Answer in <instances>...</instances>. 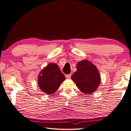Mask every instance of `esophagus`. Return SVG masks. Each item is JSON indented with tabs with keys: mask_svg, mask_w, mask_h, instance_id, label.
I'll return each mask as SVG.
<instances>
[{
	"mask_svg": "<svg viewBox=\"0 0 131 131\" xmlns=\"http://www.w3.org/2000/svg\"><path fill=\"white\" fill-rule=\"evenodd\" d=\"M71 77V74H68V75H66V78L67 79H70Z\"/></svg>",
	"mask_w": 131,
	"mask_h": 131,
	"instance_id": "34e87169",
	"label": "esophagus"
}]
</instances>
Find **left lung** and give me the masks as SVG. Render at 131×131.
I'll return each instance as SVG.
<instances>
[{"instance_id": "8db88e82", "label": "left lung", "mask_w": 131, "mask_h": 131, "mask_svg": "<svg viewBox=\"0 0 131 131\" xmlns=\"http://www.w3.org/2000/svg\"><path fill=\"white\" fill-rule=\"evenodd\" d=\"M77 71L71 79L82 93L89 94L96 91L101 77L96 67L87 59L78 63Z\"/></svg>"}]
</instances>
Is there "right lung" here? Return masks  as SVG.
Returning <instances> with one entry per match:
<instances>
[{
    "label": "right lung",
    "instance_id": "add662e5",
    "mask_svg": "<svg viewBox=\"0 0 131 131\" xmlns=\"http://www.w3.org/2000/svg\"><path fill=\"white\" fill-rule=\"evenodd\" d=\"M65 76L55 63H50L39 74L38 83L41 90L47 94H52L58 90Z\"/></svg>",
    "mask_w": 131,
    "mask_h": 131
}]
</instances>
